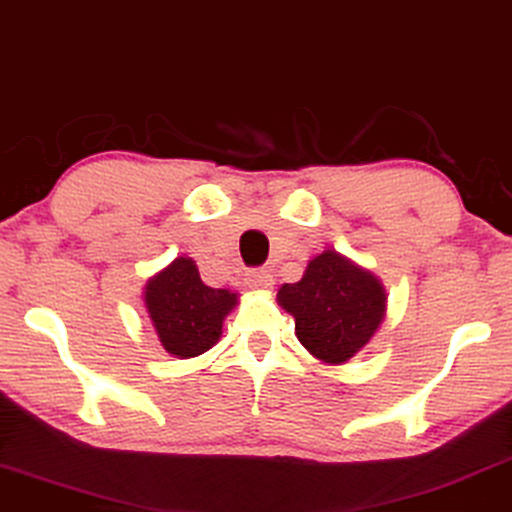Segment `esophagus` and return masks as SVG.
<instances>
[{
	"mask_svg": "<svg viewBox=\"0 0 512 512\" xmlns=\"http://www.w3.org/2000/svg\"><path fill=\"white\" fill-rule=\"evenodd\" d=\"M244 281H247L251 288H270L274 284V274L265 268H254V270H247Z\"/></svg>",
	"mask_w": 512,
	"mask_h": 512,
	"instance_id": "obj_1",
	"label": "esophagus"
}]
</instances>
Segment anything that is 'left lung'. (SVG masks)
I'll list each match as a JSON object with an SVG mask.
<instances>
[{"mask_svg":"<svg viewBox=\"0 0 512 512\" xmlns=\"http://www.w3.org/2000/svg\"><path fill=\"white\" fill-rule=\"evenodd\" d=\"M277 300L293 314L300 344L328 365L351 360L385 316L381 281L330 249L311 258L300 281L281 286Z\"/></svg>","mask_w":512,"mask_h":512,"instance_id":"left-lung-1","label":"left lung"}]
</instances>
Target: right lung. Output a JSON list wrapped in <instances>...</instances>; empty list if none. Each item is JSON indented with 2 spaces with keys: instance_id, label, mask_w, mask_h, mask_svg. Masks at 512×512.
Returning <instances> with one entry per match:
<instances>
[{
  "instance_id": "add662e5",
  "label": "right lung",
  "mask_w": 512,
  "mask_h": 512,
  "mask_svg": "<svg viewBox=\"0 0 512 512\" xmlns=\"http://www.w3.org/2000/svg\"><path fill=\"white\" fill-rule=\"evenodd\" d=\"M238 295L203 284L191 258H175L145 286V307L161 346L177 358H196L219 342L221 325Z\"/></svg>"
}]
</instances>
